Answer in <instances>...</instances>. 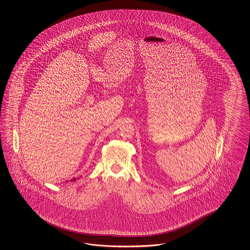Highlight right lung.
<instances>
[{
    "mask_svg": "<svg viewBox=\"0 0 250 250\" xmlns=\"http://www.w3.org/2000/svg\"><path fill=\"white\" fill-rule=\"evenodd\" d=\"M76 179H73V180H71V182H75Z\"/></svg>",
    "mask_w": 250,
    "mask_h": 250,
    "instance_id": "right-lung-1",
    "label": "right lung"
}]
</instances>
